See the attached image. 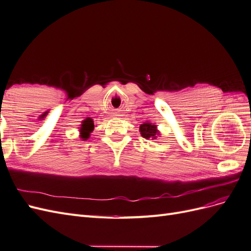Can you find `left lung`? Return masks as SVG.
I'll use <instances>...</instances> for the list:
<instances>
[{
  "instance_id": "left-lung-1",
  "label": "left lung",
  "mask_w": 251,
  "mask_h": 251,
  "mask_svg": "<svg viewBox=\"0 0 251 251\" xmlns=\"http://www.w3.org/2000/svg\"><path fill=\"white\" fill-rule=\"evenodd\" d=\"M139 132H140L142 137L146 139H150V138L156 139L158 136L161 135L160 132H159V130L157 128V126L153 123H149V121L140 125Z\"/></svg>"
}]
</instances>
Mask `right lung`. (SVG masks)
<instances>
[{"label": "right lung", "instance_id": "add662e5", "mask_svg": "<svg viewBox=\"0 0 251 251\" xmlns=\"http://www.w3.org/2000/svg\"><path fill=\"white\" fill-rule=\"evenodd\" d=\"M94 130V123L91 118H86L81 121V125L79 126V137L81 140H87L90 138V134Z\"/></svg>", "mask_w": 251, "mask_h": 251}]
</instances>
